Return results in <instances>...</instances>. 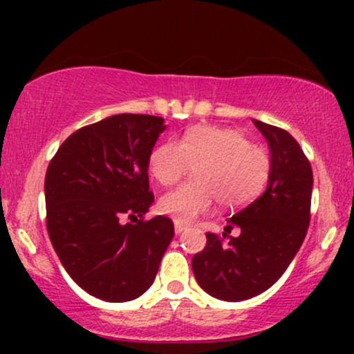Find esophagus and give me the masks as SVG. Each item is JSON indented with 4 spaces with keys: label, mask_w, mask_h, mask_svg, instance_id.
Instances as JSON below:
<instances>
[{
    "label": "esophagus",
    "mask_w": 354,
    "mask_h": 354,
    "mask_svg": "<svg viewBox=\"0 0 354 354\" xmlns=\"http://www.w3.org/2000/svg\"><path fill=\"white\" fill-rule=\"evenodd\" d=\"M185 230H186V226L183 225V223H174V233L181 234Z\"/></svg>",
    "instance_id": "1"
}]
</instances>
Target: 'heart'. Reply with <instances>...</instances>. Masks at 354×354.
Instances as JSON below:
<instances>
[{"label": "heart", "mask_w": 354, "mask_h": 354, "mask_svg": "<svg viewBox=\"0 0 354 354\" xmlns=\"http://www.w3.org/2000/svg\"><path fill=\"white\" fill-rule=\"evenodd\" d=\"M149 173L160 185L180 181L191 166L194 180L166 193L158 208L176 223L194 221L213 208H239L261 191L271 168L266 148L250 143L241 131L201 124L191 128L180 141L168 140L149 154Z\"/></svg>", "instance_id": "obj_1"}]
</instances>
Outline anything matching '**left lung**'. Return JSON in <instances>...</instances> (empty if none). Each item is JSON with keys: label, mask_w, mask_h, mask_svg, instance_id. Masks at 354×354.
Instances as JSON below:
<instances>
[{"label": "left lung", "mask_w": 354, "mask_h": 354, "mask_svg": "<svg viewBox=\"0 0 354 354\" xmlns=\"http://www.w3.org/2000/svg\"><path fill=\"white\" fill-rule=\"evenodd\" d=\"M271 153L261 196L228 218L223 236L206 233L205 250L193 256L194 278L223 301L261 295L281 278L310 226L313 171L298 141L284 129L253 120ZM234 225L240 236L230 237Z\"/></svg>", "instance_id": "obj_1"}]
</instances>
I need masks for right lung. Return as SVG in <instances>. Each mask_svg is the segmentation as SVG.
Here are the masks:
<instances>
[{"instance_id": "right-lung-1", "label": "right lung", "mask_w": 354, "mask_h": 354, "mask_svg": "<svg viewBox=\"0 0 354 354\" xmlns=\"http://www.w3.org/2000/svg\"><path fill=\"white\" fill-rule=\"evenodd\" d=\"M163 118L109 116L83 126L59 146L44 178L46 228L61 265L86 293L131 301L151 286L173 221H146L153 205L148 161ZM124 217L132 223H124Z\"/></svg>"}]
</instances>
